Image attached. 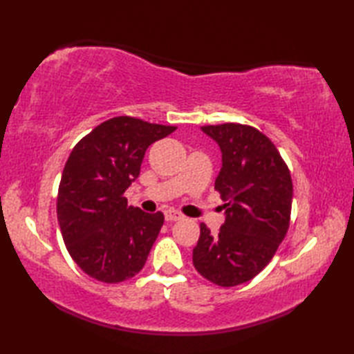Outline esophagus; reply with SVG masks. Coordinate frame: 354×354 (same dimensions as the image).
<instances>
[{
    "mask_svg": "<svg viewBox=\"0 0 354 354\" xmlns=\"http://www.w3.org/2000/svg\"><path fill=\"white\" fill-rule=\"evenodd\" d=\"M164 217H165V221L171 222V221H179V219H183V214L179 213V212H176V209H171V208H169V209H165V212H164Z\"/></svg>",
    "mask_w": 354,
    "mask_h": 354,
    "instance_id": "34e87169",
    "label": "esophagus"
}]
</instances>
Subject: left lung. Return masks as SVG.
Returning a JSON list of instances; mask_svg holds the SVG:
<instances>
[{"label":"left lung","mask_w":354,"mask_h":354,"mask_svg":"<svg viewBox=\"0 0 354 354\" xmlns=\"http://www.w3.org/2000/svg\"><path fill=\"white\" fill-rule=\"evenodd\" d=\"M221 147L222 169L216 178L225 222L213 236L201 223L193 250L198 272L222 288L252 280L272 260L290 223V171L274 142L252 126H202Z\"/></svg>","instance_id":"left-lung-1"}]
</instances>
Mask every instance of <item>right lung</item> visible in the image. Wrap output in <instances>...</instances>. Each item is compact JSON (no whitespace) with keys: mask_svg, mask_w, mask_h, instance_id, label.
Here are the masks:
<instances>
[{"mask_svg":"<svg viewBox=\"0 0 354 354\" xmlns=\"http://www.w3.org/2000/svg\"><path fill=\"white\" fill-rule=\"evenodd\" d=\"M176 126L114 117L85 135L70 153L57 192V221L77 266L103 283L129 280L145 266L164 214L127 205L123 196L140 175L152 142Z\"/></svg>","mask_w":354,"mask_h":354,"instance_id":"obj_1","label":"right lung"}]
</instances>
